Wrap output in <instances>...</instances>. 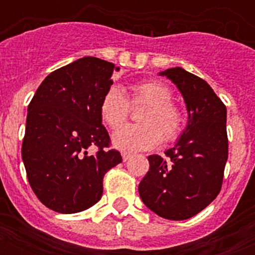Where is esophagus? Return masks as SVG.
<instances>
[{
  "instance_id": "esophagus-1",
  "label": "esophagus",
  "mask_w": 255,
  "mask_h": 255,
  "mask_svg": "<svg viewBox=\"0 0 255 255\" xmlns=\"http://www.w3.org/2000/svg\"><path fill=\"white\" fill-rule=\"evenodd\" d=\"M122 157H123V161H128V160L132 157V153H128V152H123V153H122Z\"/></svg>"
}]
</instances>
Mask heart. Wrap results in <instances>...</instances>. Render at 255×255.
Wrapping results in <instances>:
<instances>
[{"instance_id": "obj_1", "label": "heart", "mask_w": 255, "mask_h": 255, "mask_svg": "<svg viewBox=\"0 0 255 255\" xmlns=\"http://www.w3.org/2000/svg\"><path fill=\"white\" fill-rule=\"evenodd\" d=\"M172 91L161 82L147 81L131 87V104L145 103L139 120L143 124H128L112 135V144L120 151H147L165 141L177 139L182 129V116L170 103ZM100 116L110 128H118L126 122L129 102L119 86L106 91L99 106Z\"/></svg>"}]
</instances>
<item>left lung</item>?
<instances>
[{
  "label": "left lung",
  "mask_w": 255,
  "mask_h": 255,
  "mask_svg": "<svg viewBox=\"0 0 255 255\" xmlns=\"http://www.w3.org/2000/svg\"><path fill=\"white\" fill-rule=\"evenodd\" d=\"M181 92L188 123L165 155L148 156L149 170L139 184L147 208L167 220H188L220 193L228 160L226 107L204 79L172 67L159 73Z\"/></svg>",
  "instance_id": "1"
}]
</instances>
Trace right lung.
<instances>
[{
    "label": "right lung",
    "instance_id": "obj_1",
    "mask_svg": "<svg viewBox=\"0 0 255 255\" xmlns=\"http://www.w3.org/2000/svg\"><path fill=\"white\" fill-rule=\"evenodd\" d=\"M119 70L99 58H81L49 74L30 102L22 160L33 192L54 212L78 213L95 205L104 174L122 163L119 152L108 149L99 111ZM94 146L98 151L91 154Z\"/></svg>",
    "mask_w": 255,
    "mask_h": 255
}]
</instances>
